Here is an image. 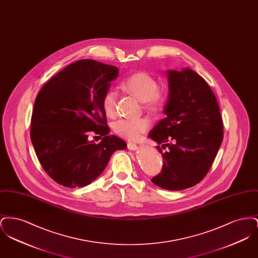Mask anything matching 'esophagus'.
<instances>
[{
    "mask_svg": "<svg viewBox=\"0 0 258 258\" xmlns=\"http://www.w3.org/2000/svg\"><path fill=\"white\" fill-rule=\"evenodd\" d=\"M127 148H128V150L135 151V150H137V145L135 143H133V142H128L127 143Z\"/></svg>",
    "mask_w": 258,
    "mask_h": 258,
    "instance_id": "34e87169",
    "label": "esophagus"
}]
</instances>
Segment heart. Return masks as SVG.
Wrapping results in <instances>:
<instances>
[{
	"instance_id": "1",
	"label": "heart",
	"mask_w": 258,
	"mask_h": 258,
	"mask_svg": "<svg viewBox=\"0 0 258 258\" xmlns=\"http://www.w3.org/2000/svg\"><path fill=\"white\" fill-rule=\"evenodd\" d=\"M122 88L133 94L139 100L145 102L149 110L160 109L164 102V95L159 90L158 81L147 73L139 72L126 77L122 83ZM117 93L108 90L102 98V108L107 116L115 115ZM149 121L146 118H123L115 122L114 132L128 140H137L147 131Z\"/></svg>"
}]
</instances>
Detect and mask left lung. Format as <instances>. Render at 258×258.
<instances>
[{
	"label": "left lung",
	"instance_id": "1",
	"mask_svg": "<svg viewBox=\"0 0 258 258\" xmlns=\"http://www.w3.org/2000/svg\"><path fill=\"white\" fill-rule=\"evenodd\" d=\"M166 75V116L148 135L163 158L161 172L152 182L182 190L206 176L221 147L223 124L217 98L200 75L188 68L167 71Z\"/></svg>",
	"mask_w": 258,
	"mask_h": 258
}]
</instances>
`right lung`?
I'll list each match as a JSON object with an SVG mask.
<instances>
[{
    "instance_id": "1",
    "label": "right lung",
    "mask_w": 258,
    "mask_h": 258,
    "mask_svg": "<svg viewBox=\"0 0 258 258\" xmlns=\"http://www.w3.org/2000/svg\"><path fill=\"white\" fill-rule=\"evenodd\" d=\"M118 75L117 67L79 60L52 77L37 94L31 140L41 166L58 184H91L105 169L112 154L126 148L123 139L108 135L101 104ZM91 131L105 136L98 145L87 139Z\"/></svg>"
}]
</instances>
